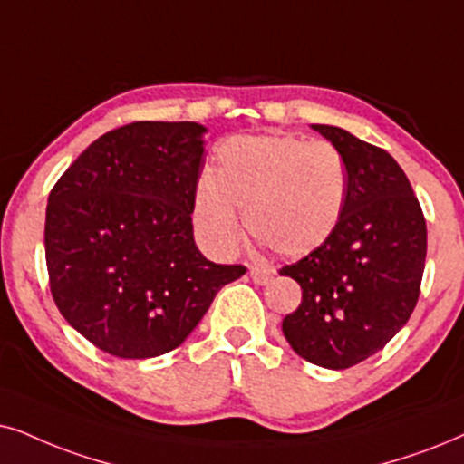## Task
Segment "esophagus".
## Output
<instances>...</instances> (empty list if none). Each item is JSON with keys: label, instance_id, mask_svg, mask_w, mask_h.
<instances>
[{"label": "esophagus", "instance_id": "34e87169", "mask_svg": "<svg viewBox=\"0 0 464 464\" xmlns=\"http://www.w3.org/2000/svg\"><path fill=\"white\" fill-rule=\"evenodd\" d=\"M248 274L255 285H267V283H272V278H274L272 269H266V267H250Z\"/></svg>", "mask_w": 464, "mask_h": 464}]
</instances>
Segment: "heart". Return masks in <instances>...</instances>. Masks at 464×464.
Returning a JSON list of instances; mask_svg holds the SVG:
<instances>
[{
	"label": "heart",
	"instance_id": "heart-1",
	"mask_svg": "<svg viewBox=\"0 0 464 464\" xmlns=\"http://www.w3.org/2000/svg\"><path fill=\"white\" fill-rule=\"evenodd\" d=\"M347 162L327 140L239 134L222 140L212 178L195 190V220L209 242L236 248L239 220L278 256H304L336 231L347 203Z\"/></svg>",
	"mask_w": 464,
	"mask_h": 464
}]
</instances>
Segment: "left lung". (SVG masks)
Segmentation results:
<instances>
[{"instance_id":"1","label":"left lung","mask_w":464,"mask_h":464,"mask_svg":"<svg viewBox=\"0 0 464 464\" xmlns=\"http://www.w3.org/2000/svg\"><path fill=\"white\" fill-rule=\"evenodd\" d=\"M347 162L344 214L332 237L280 276L302 286L283 334L297 355L344 371L385 347L411 316L426 261L418 197L388 151L336 126L313 124Z\"/></svg>"}]
</instances>
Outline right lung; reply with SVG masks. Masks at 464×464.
<instances>
[{"mask_svg":"<svg viewBox=\"0 0 464 464\" xmlns=\"http://www.w3.org/2000/svg\"><path fill=\"white\" fill-rule=\"evenodd\" d=\"M205 126L134 121L96 139L49 195L44 252L63 319L104 353L178 349L216 293L246 274L192 236Z\"/></svg>","mask_w":464,"mask_h":464,"instance_id":"obj_1","label":"right lung"}]
</instances>
